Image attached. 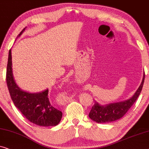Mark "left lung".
Wrapping results in <instances>:
<instances>
[{
	"mask_svg": "<svg viewBox=\"0 0 149 149\" xmlns=\"http://www.w3.org/2000/svg\"><path fill=\"white\" fill-rule=\"evenodd\" d=\"M144 74L143 79L139 88L134 95L129 99L124 101L107 104L105 105H100L97 102L95 101V104L89 113L90 118L97 123L111 122L121 118L133 105L141 93L144 84Z\"/></svg>",
	"mask_w": 149,
	"mask_h": 149,
	"instance_id": "1",
	"label": "left lung"
}]
</instances>
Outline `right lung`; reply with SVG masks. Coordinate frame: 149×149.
I'll return each mask as SVG.
<instances>
[{
	"label": "right lung",
	"mask_w": 149,
	"mask_h": 149,
	"mask_svg": "<svg viewBox=\"0 0 149 149\" xmlns=\"http://www.w3.org/2000/svg\"><path fill=\"white\" fill-rule=\"evenodd\" d=\"M20 32L19 37L25 30ZM7 84L15 106L30 122L40 126H55L62 118V112L51 104L49 89L41 93H30L22 91L15 81L12 69L11 50L9 53L7 68Z\"/></svg>",
	"instance_id": "1"
}]
</instances>
